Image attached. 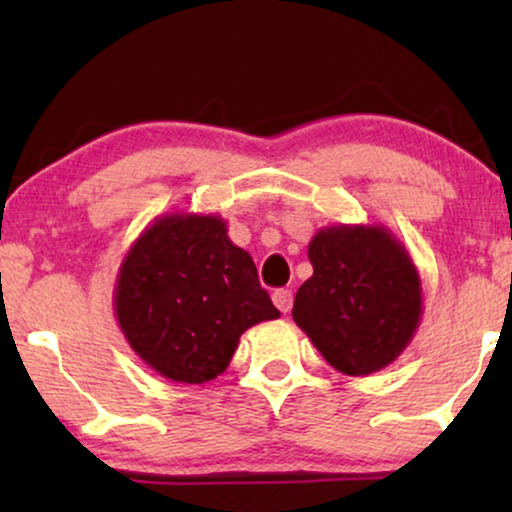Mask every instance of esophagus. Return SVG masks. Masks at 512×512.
<instances>
[{
	"label": "esophagus",
	"mask_w": 512,
	"mask_h": 512,
	"mask_svg": "<svg viewBox=\"0 0 512 512\" xmlns=\"http://www.w3.org/2000/svg\"><path fill=\"white\" fill-rule=\"evenodd\" d=\"M272 303L277 305L279 312H291V305H293V293L289 289H277L272 293Z\"/></svg>",
	"instance_id": "1"
}]
</instances>
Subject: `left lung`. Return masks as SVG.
<instances>
[{
  "label": "left lung",
  "mask_w": 512,
  "mask_h": 512,
  "mask_svg": "<svg viewBox=\"0 0 512 512\" xmlns=\"http://www.w3.org/2000/svg\"><path fill=\"white\" fill-rule=\"evenodd\" d=\"M312 277L293 321L340 373L366 377L394 363L422 321L417 265L384 226H328L307 247Z\"/></svg>",
  "instance_id": "left-lung-1"
}]
</instances>
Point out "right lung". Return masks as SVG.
I'll return each instance as SVG.
<instances>
[{
    "label": "right lung",
    "instance_id": "add662e5",
    "mask_svg": "<svg viewBox=\"0 0 512 512\" xmlns=\"http://www.w3.org/2000/svg\"><path fill=\"white\" fill-rule=\"evenodd\" d=\"M114 312L151 370L181 384L214 380L247 328L279 317L247 251L214 214L158 216L118 268Z\"/></svg>",
    "mask_w": 512,
    "mask_h": 512
}]
</instances>
